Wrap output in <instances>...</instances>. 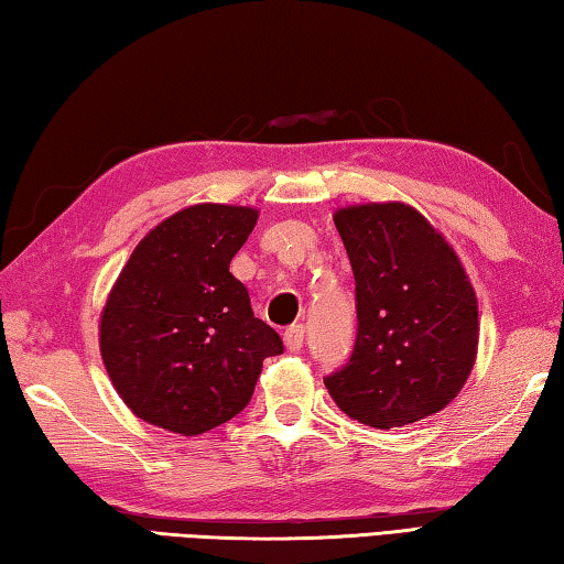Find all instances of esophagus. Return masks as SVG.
<instances>
[{
	"mask_svg": "<svg viewBox=\"0 0 564 564\" xmlns=\"http://www.w3.org/2000/svg\"><path fill=\"white\" fill-rule=\"evenodd\" d=\"M303 336H305V328L301 326V323H293V326H289L283 330V343L285 348L289 350H301L303 346Z\"/></svg>",
	"mask_w": 564,
	"mask_h": 564,
	"instance_id": "34e87169",
	"label": "esophagus"
}]
</instances>
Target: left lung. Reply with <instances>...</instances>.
<instances>
[{
  "instance_id": "1",
  "label": "left lung",
  "mask_w": 564,
  "mask_h": 564,
  "mask_svg": "<svg viewBox=\"0 0 564 564\" xmlns=\"http://www.w3.org/2000/svg\"><path fill=\"white\" fill-rule=\"evenodd\" d=\"M356 275L358 336L326 378L336 405L390 431L441 413L475 366L477 299L445 236L403 202L333 214Z\"/></svg>"
}]
</instances>
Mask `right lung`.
<instances>
[{
    "label": "right lung",
    "mask_w": 564,
    "mask_h": 564,
    "mask_svg": "<svg viewBox=\"0 0 564 564\" xmlns=\"http://www.w3.org/2000/svg\"><path fill=\"white\" fill-rule=\"evenodd\" d=\"M259 221L251 206L196 204L133 248L99 318L104 368L133 415L194 437L241 413L281 336L228 271Z\"/></svg>",
    "instance_id": "obj_1"
}]
</instances>
